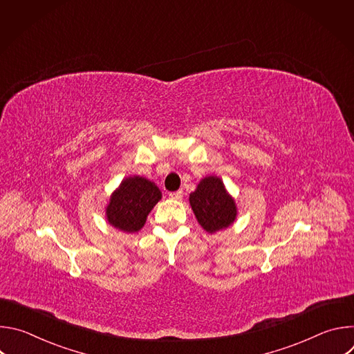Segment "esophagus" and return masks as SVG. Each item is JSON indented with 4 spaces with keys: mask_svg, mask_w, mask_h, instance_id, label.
Segmentation results:
<instances>
[{
    "mask_svg": "<svg viewBox=\"0 0 354 354\" xmlns=\"http://www.w3.org/2000/svg\"><path fill=\"white\" fill-rule=\"evenodd\" d=\"M183 196V192L182 190H176V192H171L169 193V197L174 198V200H180Z\"/></svg>",
    "mask_w": 354,
    "mask_h": 354,
    "instance_id": "34e87169",
    "label": "esophagus"
}]
</instances>
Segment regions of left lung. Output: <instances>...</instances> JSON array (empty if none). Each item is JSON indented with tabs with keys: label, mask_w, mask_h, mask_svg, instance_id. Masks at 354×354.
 <instances>
[{
	"label": "left lung",
	"mask_w": 354,
	"mask_h": 354,
	"mask_svg": "<svg viewBox=\"0 0 354 354\" xmlns=\"http://www.w3.org/2000/svg\"><path fill=\"white\" fill-rule=\"evenodd\" d=\"M189 201L198 224L210 234L224 230L235 221V201L217 176L201 179L196 190L190 193Z\"/></svg>",
	"instance_id": "left-lung-1"
}]
</instances>
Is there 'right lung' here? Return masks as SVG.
Segmentation results:
<instances>
[{
	"label": "right lung",
	"instance_id": "add662e5",
	"mask_svg": "<svg viewBox=\"0 0 354 354\" xmlns=\"http://www.w3.org/2000/svg\"><path fill=\"white\" fill-rule=\"evenodd\" d=\"M161 190L142 176L123 179L112 193L106 207L108 223L123 231L137 232L145 224L147 216L161 200Z\"/></svg>",
	"mask_w": 354,
	"mask_h": 354
}]
</instances>
